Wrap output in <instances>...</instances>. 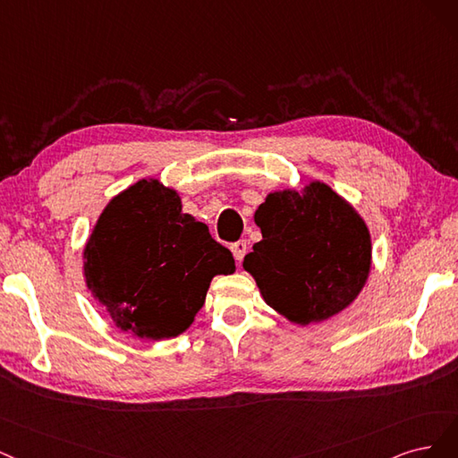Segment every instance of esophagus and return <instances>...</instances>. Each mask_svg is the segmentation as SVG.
<instances>
[{"mask_svg":"<svg viewBox=\"0 0 458 458\" xmlns=\"http://www.w3.org/2000/svg\"><path fill=\"white\" fill-rule=\"evenodd\" d=\"M232 253H233V259H235V262H242L243 260V257H245V253H247V242H235L233 245H232Z\"/></svg>","mask_w":458,"mask_h":458,"instance_id":"obj_1","label":"esophagus"}]
</instances>
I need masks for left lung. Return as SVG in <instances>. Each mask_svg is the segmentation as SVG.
Wrapping results in <instances>:
<instances>
[{
    "mask_svg": "<svg viewBox=\"0 0 458 458\" xmlns=\"http://www.w3.org/2000/svg\"><path fill=\"white\" fill-rule=\"evenodd\" d=\"M262 240L243 259L264 302L291 323L341 314L371 272V233L353 205L327 186L270 191L255 211Z\"/></svg>",
    "mask_w": 458,
    "mask_h": 458,
    "instance_id": "obj_1",
    "label": "left lung"
}]
</instances>
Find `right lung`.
<instances>
[{"label":"right lung","mask_w":458,"mask_h":458,"mask_svg":"<svg viewBox=\"0 0 458 458\" xmlns=\"http://www.w3.org/2000/svg\"><path fill=\"white\" fill-rule=\"evenodd\" d=\"M233 257L182 213L179 191L142 179L114 196L83 247L85 285L117 329L146 341L182 335Z\"/></svg>","instance_id":"1"}]
</instances>
